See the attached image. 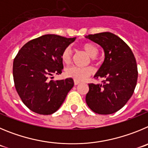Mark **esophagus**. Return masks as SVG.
Listing matches in <instances>:
<instances>
[{
  "label": "esophagus",
  "instance_id": "esophagus-1",
  "mask_svg": "<svg viewBox=\"0 0 148 148\" xmlns=\"http://www.w3.org/2000/svg\"><path fill=\"white\" fill-rule=\"evenodd\" d=\"M74 85H75V86H77V85H78V84L79 83V81H77V80H74Z\"/></svg>",
  "mask_w": 148,
  "mask_h": 148
}]
</instances>
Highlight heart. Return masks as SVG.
Here are the masks:
<instances>
[{
    "instance_id": "b5f03b06",
    "label": "heart",
    "mask_w": 148,
    "mask_h": 148,
    "mask_svg": "<svg viewBox=\"0 0 148 148\" xmlns=\"http://www.w3.org/2000/svg\"><path fill=\"white\" fill-rule=\"evenodd\" d=\"M80 48L86 51L90 57L92 61H95L96 56L98 54L99 50L97 46L91 42H83L81 44ZM73 57V52L69 46L65 48L61 54V59L65 64H69L71 62ZM94 73V69L90 66L87 67H77V66H71L66 69L65 74L68 77H71L74 80L83 81L90 77Z\"/></svg>"
}]
</instances>
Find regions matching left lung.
I'll use <instances>...</instances> for the list:
<instances>
[{
  "label": "left lung",
  "instance_id": "8db88e82",
  "mask_svg": "<svg viewBox=\"0 0 148 148\" xmlns=\"http://www.w3.org/2000/svg\"><path fill=\"white\" fill-rule=\"evenodd\" d=\"M100 45L105 60L94 76L102 78L100 84H88L86 97L88 106L98 114H111L122 108L134 94L138 78L135 57L120 38L110 32L86 36Z\"/></svg>",
  "mask_w": 148,
  "mask_h": 148
}]
</instances>
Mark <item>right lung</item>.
Masks as SVG:
<instances>
[{
  "instance_id": "right-lung-1",
  "label": "right lung",
  "mask_w": 148,
  "mask_h": 148,
  "mask_svg": "<svg viewBox=\"0 0 148 148\" xmlns=\"http://www.w3.org/2000/svg\"><path fill=\"white\" fill-rule=\"evenodd\" d=\"M76 38L45 34L26 42L13 62V78L18 95L33 112L49 115L58 110L74 86L72 78L52 81L63 69L61 54Z\"/></svg>"
}]
</instances>
